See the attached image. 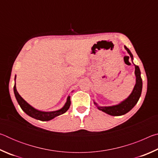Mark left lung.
<instances>
[{
  "mask_svg": "<svg viewBox=\"0 0 158 158\" xmlns=\"http://www.w3.org/2000/svg\"><path fill=\"white\" fill-rule=\"evenodd\" d=\"M125 48L127 51L128 53H129L131 57V59L132 60L133 56L132 53L130 52V49L125 46ZM135 67L136 84L132 93H131L129 97L125 100L123 101L121 103H120L119 105L111 106H98L97 104L94 102L95 105H97L98 109L105 112L107 114L111 115V116H122V115H124L127 113V112H129L135 106L141 94V90H142V79H141V72L139 66L135 65Z\"/></svg>",
  "mask_w": 158,
  "mask_h": 158,
  "instance_id": "left-lung-1",
  "label": "left lung"
}]
</instances>
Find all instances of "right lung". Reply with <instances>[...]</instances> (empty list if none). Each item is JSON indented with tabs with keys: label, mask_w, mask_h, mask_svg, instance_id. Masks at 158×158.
I'll list each match as a JSON object with an SVG mask.
<instances>
[{
	"label": "right lung",
	"mask_w": 158,
	"mask_h": 158,
	"mask_svg": "<svg viewBox=\"0 0 158 158\" xmlns=\"http://www.w3.org/2000/svg\"><path fill=\"white\" fill-rule=\"evenodd\" d=\"M15 79H16V76H15ZM14 93H15L16 99H17L19 105V106H21V109H22V110L24 111L26 114H28V116H30L32 118H34L40 120V121H50V120L53 119V118L56 117L58 116H60V115L65 113V112L68 110V109L69 108V106L71 105L70 97L68 96L65 105L62 109L55 111H50V112L41 111L34 109L33 106H31L29 104L26 102L21 97L20 95L17 92V89H16V83L14 86Z\"/></svg>",
	"instance_id": "1"
}]
</instances>
